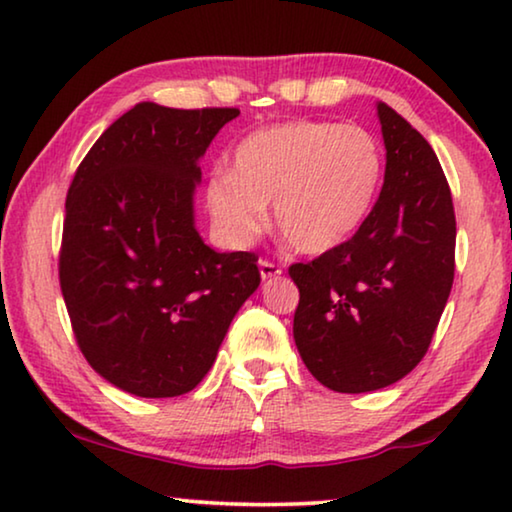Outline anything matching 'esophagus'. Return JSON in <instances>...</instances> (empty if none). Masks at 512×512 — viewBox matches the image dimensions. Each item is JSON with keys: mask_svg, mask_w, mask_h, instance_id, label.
<instances>
[{"mask_svg": "<svg viewBox=\"0 0 512 512\" xmlns=\"http://www.w3.org/2000/svg\"><path fill=\"white\" fill-rule=\"evenodd\" d=\"M259 273H262V280H271V278H278L282 269H280V264L262 257V259H259Z\"/></svg>", "mask_w": 512, "mask_h": 512, "instance_id": "obj_1", "label": "esophagus"}]
</instances>
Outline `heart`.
I'll return each mask as SVG.
<instances>
[{
	"label": "heart",
	"mask_w": 512,
	"mask_h": 512,
	"mask_svg": "<svg viewBox=\"0 0 512 512\" xmlns=\"http://www.w3.org/2000/svg\"><path fill=\"white\" fill-rule=\"evenodd\" d=\"M384 147L368 128L299 119L259 128L239 142L232 172H213L207 209L232 246L269 223L289 246L322 255L361 230L384 183Z\"/></svg>",
	"instance_id": "1"
}]
</instances>
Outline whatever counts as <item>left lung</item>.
Segmentation results:
<instances>
[{
    "label": "left lung",
    "mask_w": 512,
    "mask_h": 512,
    "mask_svg": "<svg viewBox=\"0 0 512 512\" xmlns=\"http://www.w3.org/2000/svg\"><path fill=\"white\" fill-rule=\"evenodd\" d=\"M379 200L352 239L289 266L294 340L305 368L338 393L391 386L421 363L455 276V209L430 142L386 103Z\"/></svg>",
    "instance_id": "left-lung-1"
}]
</instances>
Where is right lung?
<instances>
[{
	"label": "right lung",
	"instance_id": "obj_1",
	"mask_svg": "<svg viewBox=\"0 0 512 512\" xmlns=\"http://www.w3.org/2000/svg\"><path fill=\"white\" fill-rule=\"evenodd\" d=\"M234 117L236 108L135 105L68 188L59 285L75 342L137 398L193 391L262 280L255 253H216L193 223L197 160Z\"/></svg>",
	"mask_w": 512,
	"mask_h": 512
}]
</instances>
